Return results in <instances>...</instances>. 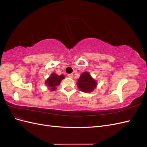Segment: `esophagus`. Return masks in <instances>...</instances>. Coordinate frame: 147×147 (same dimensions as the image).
Segmentation results:
<instances>
[{
  "label": "esophagus",
  "mask_w": 147,
  "mask_h": 147,
  "mask_svg": "<svg viewBox=\"0 0 147 147\" xmlns=\"http://www.w3.org/2000/svg\"><path fill=\"white\" fill-rule=\"evenodd\" d=\"M67 76L69 77V78H73L74 77V75L72 74H68Z\"/></svg>",
  "instance_id": "esophagus-1"
}]
</instances>
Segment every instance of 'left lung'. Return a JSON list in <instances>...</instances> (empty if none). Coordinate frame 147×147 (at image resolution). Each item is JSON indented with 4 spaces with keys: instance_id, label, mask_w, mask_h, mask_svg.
Instances as JSON below:
<instances>
[{
    "instance_id": "obj_1",
    "label": "left lung",
    "mask_w": 147,
    "mask_h": 147,
    "mask_svg": "<svg viewBox=\"0 0 147 147\" xmlns=\"http://www.w3.org/2000/svg\"><path fill=\"white\" fill-rule=\"evenodd\" d=\"M77 84L80 90L87 93L94 91L97 87V83L96 80L91 76L90 73L86 72L81 74L78 79Z\"/></svg>"
}]
</instances>
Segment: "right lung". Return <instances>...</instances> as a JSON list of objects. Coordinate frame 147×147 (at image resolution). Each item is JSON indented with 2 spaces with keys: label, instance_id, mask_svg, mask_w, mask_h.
Returning <instances> with one entry per match:
<instances>
[{
  "label": "right lung",
  "instance_id": "add662e5",
  "mask_svg": "<svg viewBox=\"0 0 147 147\" xmlns=\"http://www.w3.org/2000/svg\"><path fill=\"white\" fill-rule=\"evenodd\" d=\"M64 78H65V76L64 75H58L56 73L53 72L46 80L45 83L48 88V90L53 91L56 90L57 86L59 85L61 81Z\"/></svg>",
  "mask_w": 147,
  "mask_h": 147
}]
</instances>
